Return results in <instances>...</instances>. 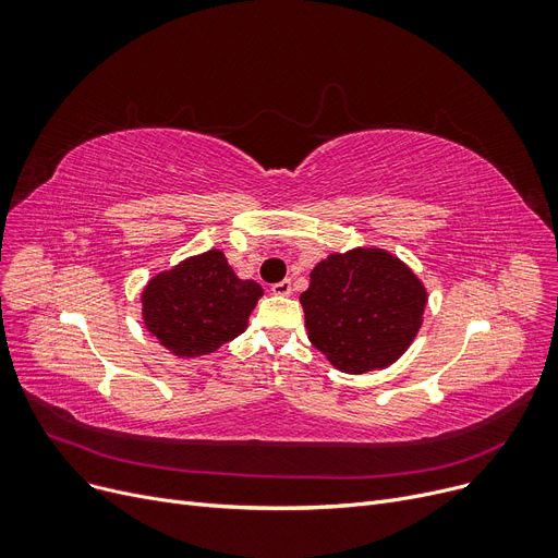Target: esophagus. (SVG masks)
I'll list each match as a JSON object with an SVG mask.
<instances>
[{
    "instance_id": "obj_1",
    "label": "esophagus",
    "mask_w": 558,
    "mask_h": 558,
    "mask_svg": "<svg viewBox=\"0 0 558 558\" xmlns=\"http://www.w3.org/2000/svg\"><path fill=\"white\" fill-rule=\"evenodd\" d=\"M271 292L276 294V296H289L292 294V280H280V282H276V284H271Z\"/></svg>"
}]
</instances>
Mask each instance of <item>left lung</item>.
Masks as SVG:
<instances>
[{
    "mask_svg": "<svg viewBox=\"0 0 558 558\" xmlns=\"http://www.w3.org/2000/svg\"><path fill=\"white\" fill-rule=\"evenodd\" d=\"M426 287L392 253H330L301 294L310 342L332 367L367 374L397 362L424 322Z\"/></svg>",
    "mask_w": 558,
    "mask_h": 558,
    "instance_id": "1",
    "label": "left lung"
}]
</instances>
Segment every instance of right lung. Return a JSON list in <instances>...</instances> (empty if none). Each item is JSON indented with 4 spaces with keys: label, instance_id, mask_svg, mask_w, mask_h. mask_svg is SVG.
<instances>
[{
    "label": "right lung",
    "instance_id": "add662e5",
    "mask_svg": "<svg viewBox=\"0 0 558 558\" xmlns=\"http://www.w3.org/2000/svg\"><path fill=\"white\" fill-rule=\"evenodd\" d=\"M262 287L239 280L219 248L186 257L145 284L143 324L178 357L221 349L248 326Z\"/></svg>",
    "mask_w": 558,
    "mask_h": 558
}]
</instances>
